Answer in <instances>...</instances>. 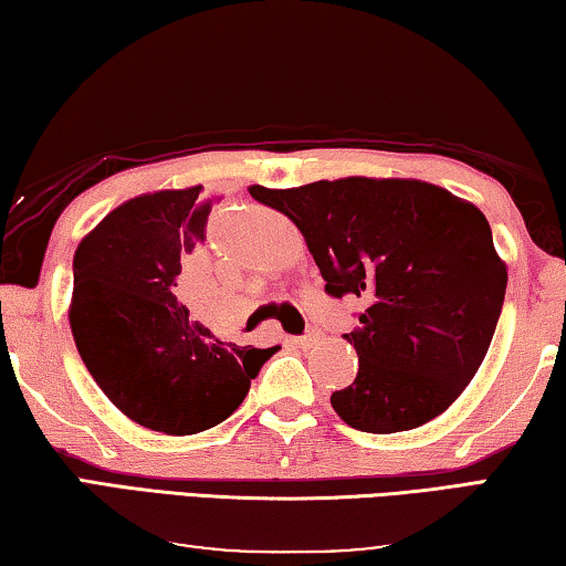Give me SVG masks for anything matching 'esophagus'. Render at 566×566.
Returning a JSON list of instances; mask_svg holds the SVG:
<instances>
[{
	"label": "esophagus",
	"mask_w": 566,
	"mask_h": 566,
	"mask_svg": "<svg viewBox=\"0 0 566 566\" xmlns=\"http://www.w3.org/2000/svg\"><path fill=\"white\" fill-rule=\"evenodd\" d=\"M316 338H318L316 332H308V334H303V336H293L291 342H293L295 346H311L313 342H316Z\"/></svg>",
	"instance_id": "obj_1"
}]
</instances>
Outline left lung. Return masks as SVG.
Instances as JSON below:
<instances>
[{
  "label": "left lung",
  "mask_w": 566,
  "mask_h": 566,
  "mask_svg": "<svg viewBox=\"0 0 566 566\" xmlns=\"http://www.w3.org/2000/svg\"><path fill=\"white\" fill-rule=\"evenodd\" d=\"M291 217L334 298H361L344 334L359 371L332 395L354 430L420 428L455 402L485 359L506 295V263L475 205L417 179L346 177L250 187Z\"/></svg>",
  "instance_id": "obj_1"
}]
</instances>
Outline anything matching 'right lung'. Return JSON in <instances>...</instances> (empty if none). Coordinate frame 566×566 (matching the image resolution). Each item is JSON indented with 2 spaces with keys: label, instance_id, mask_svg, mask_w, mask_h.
Returning a JSON list of instances; mask_svg holds the SVG:
<instances>
[{
  "label": "right lung",
  "instance_id": "obj_1",
  "mask_svg": "<svg viewBox=\"0 0 566 566\" xmlns=\"http://www.w3.org/2000/svg\"><path fill=\"white\" fill-rule=\"evenodd\" d=\"M202 187L161 189L116 207L73 260L71 328L95 385L144 428L210 430L238 410L273 349L220 342L179 306L181 260L205 242Z\"/></svg>",
  "mask_w": 566,
  "mask_h": 566
}]
</instances>
